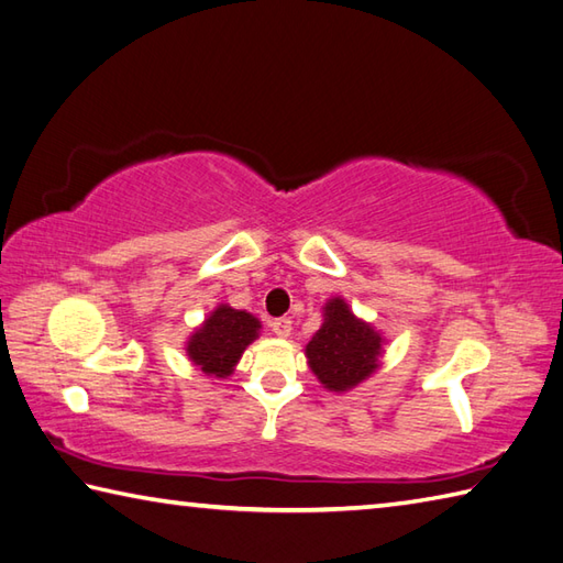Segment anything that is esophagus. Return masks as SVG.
<instances>
[{
	"mask_svg": "<svg viewBox=\"0 0 563 563\" xmlns=\"http://www.w3.org/2000/svg\"><path fill=\"white\" fill-rule=\"evenodd\" d=\"M271 331L275 333V336L280 339H288L290 331H292V321L288 317H280V319H273L271 321Z\"/></svg>",
	"mask_w": 563,
	"mask_h": 563,
	"instance_id": "esophagus-1",
	"label": "esophagus"
}]
</instances>
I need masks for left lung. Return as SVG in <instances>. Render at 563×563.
Instances as JSON below:
<instances>
[{"instance_id":"1","label":"left lung","mask_w":563,"mask_h":563,"mask_svg":"<svg viewBox=\"0 0 563 563\" xmlns=\"http://www.w3.org/2000/svg\"><path fill=\"white\" fill-rule=\"evenodd\" d=\"M319 331L307 343V365L329 391H351L379 367L385 336L353 314L343 297H331L321 307Z\"/></svg>"}]
</instances>
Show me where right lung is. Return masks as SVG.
I'll list each match as a JSON object with an SVG mask.
<instances>
[{
    "instance_id": "add662e5",
    "label": "right lung",
    "mask_w": 563,
    "mask_h": 563,
    "mask_svg": "<svg viewBox=\"0 0 563 563\" xmlns=\"http://www.w3.org/2000/svg\"><path fill=\"white\" fill-rule=\"evenodd\" d=\"M258 331L261 321L254 314L222 302L190 333L186 341V355L200 373L224 379L234 373L246 345L258 339Z\"/></svg>"
}]
</instances>
